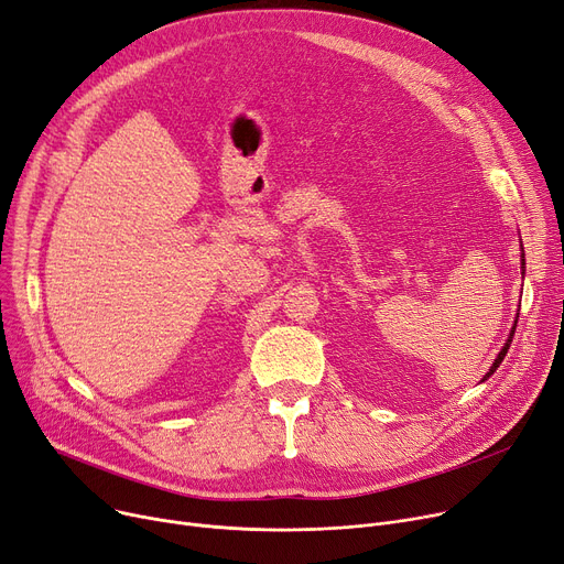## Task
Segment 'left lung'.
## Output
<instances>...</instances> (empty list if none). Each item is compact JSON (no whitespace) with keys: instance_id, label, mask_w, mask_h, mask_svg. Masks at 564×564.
<instances>
[{"instance_id":"1","label":"left lung","mask_w":564,"mask_h":564,"mask_svg":"<svg viewBox=\"0 0 564 564\" xmlns=\"http://www.w3.org/2000/svg\"><path fill=\"white\" fill-rule=\"evenodd\" d=\"M523 264H525V262H523ZM514 329H517V324H514ZM512 336H514V334H512ZM512 336H510V340H508V343H506V347H502V349H500V354H498V357H496V361H494V366H491V370H489V372H487V377H491V375H494V372H496V368H498V366H500V364H502V359H506V354H508V349H510V343H512ZM487 377H485V379H487Z\"/></svg>"}]
</instances>
